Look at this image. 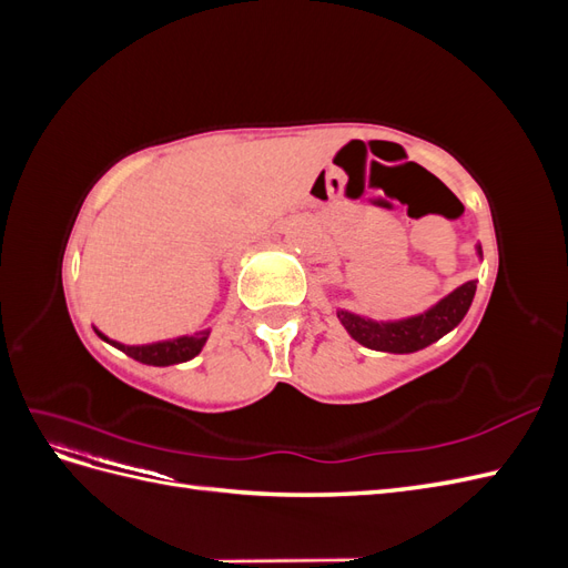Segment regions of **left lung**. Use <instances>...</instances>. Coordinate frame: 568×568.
<instances>
[{
	"label": "left lung",
	"instance_id": "left-lung-1",
	"mask_svg": "<svg viewBox=\"0 0 568 568\" xmlns=\"http://www.w3.org/2000/svg\"><path fill=\"white\" fill-rule=\"evenodd\" d=\"M474 294H476V280L457 286L453 294L438 301L432 311H426L424 315L398 320V322H372L346 311H338L336 315L341 324L346 326V332L357 343H363V346L372 351L415 353L432 346L434 341L453 332L455 326L464 320V315H467Z\"/></svg>",
	"mask_w": 568,
	"mask_h": 568
}]
</instances>
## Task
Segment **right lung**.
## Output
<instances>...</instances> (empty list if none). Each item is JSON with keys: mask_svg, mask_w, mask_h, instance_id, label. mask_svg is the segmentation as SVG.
<instances>
[{"mask_svg": "<svg viewBox=\"0 0 568 568\" xmlns=\"http://www.w3.org/2000/svg\"><path fill=\"white\" fill-rule=\"evenodd\" d=\"M99 334V338H104L111 346H115L118 351H123L125 355L134 357L136 363L144 365H153V367H168V365H178V363H186L201 353V348L209 341V329L205 332H196L194 336H180L173 341H159V343H149V346H123V343L111 341L99 329H94Z\"/></svg>", "mask_w": 568, "mask_h": 568, "instance_id": "add662e5", "label": "right lung"}]
</instances>
